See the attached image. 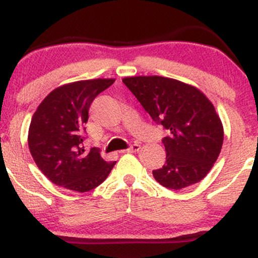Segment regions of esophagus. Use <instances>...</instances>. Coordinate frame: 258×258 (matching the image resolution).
I'll use <instances>...</instances> for the list:
<instances>
[{
	"label": "esophagus",
	"instance_id": "obj_1",
	"mask_svg": "<svg viewBox=\"0 0 258 258\" xmlns=\"http://www.w3.org/2000/svg\"><path fill=\"white\" fill-rule=\"evenodd\" d=\"M139 149H141V146H139V144H132L131 147L127 148L126 150H123V153H136L138 152Z\"/></svg>",
	"mask_w": 258,
	"mask_h": 258
}]
</instances>
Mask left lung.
I'll list each match as a JSON object with an SVG mask.
<instances>
[{
    "mask_svg": "<svg viewBox=\"0 0 258 258\" xmlns=\"http://www.w3.org/2000/svg\"><path fill=\"white\" fill-rule=\"evenodd\" d=\"M122 82L158 125L167 130L162 138L166 162L153 171L168 189H183L210 172L223 144V126L215 106L198 88L162 76H132Z\"/></svg>",
    "mask_w": 258,
    "mask_h": 258,
    "instance_id": "left-lung-1",
    "label": "left lung"
}]
</instances>
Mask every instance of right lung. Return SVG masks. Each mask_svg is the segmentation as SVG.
I'll return each mask as SVG.
<instances>
[{"mask_svg": "<svg viewBox=\"0 0 258 258\" xmlns=\"http://www.w3.org/2000/svg\"><path fill=\"white\" fill-rule=\"evenodd\" d=\"M114 79L73 82L55 88L38 105L29 127V149L51 182L70 190L90 191L102 184L116 161L103 160L96 148L84 147L88 110Z\"/></svg>", "mask_w": 258, "mask_h": 258, "instance_id": "right-lung-1", "label": "right lung"}]
</instances>
